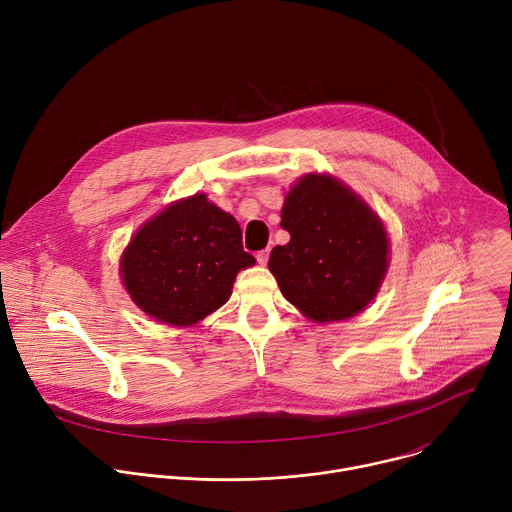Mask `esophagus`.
Masks as SVG:
<instances>
[{
  "mask_svg": "<svg viewBox=\"0 0 512 512\" xmlns=\"http://www.w3.org/2000/svg\"><path fill=\"white\" fill-rule=\"evenodd\" d=\"M255 257H257V261H259V265H265V263L269 261V249H263V251H259Z\"/></svg>",
  "mask_w": 512,
  "mask_h": 512,
  "instance_id": "esophagus-1",
  "label": "esophagus"
}]
</instances>
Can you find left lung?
<instances>
[{"label": "left lung", "instance_id": "8db88e82", "mask_svg": "<svg viewBox=\"0 0 512 512\" xmlns=\"http://www.w3.org/2000/svg\"><path fill=\"white\" fill-rule=\"evenodd\" d=\"M287 245L269 257L281 294L314 322L356 316L377 296L389 267L379 216L328 174L296 182L281 208Z\"/></svg>", "mask_w": 512, "mask_h": 512}]
</instances>
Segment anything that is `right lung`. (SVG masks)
<instances>
[{
    "instance_id": "add662e5",
    "label": "right lung",
    "mask_w": 512,
    "mask_h": 512,
    "mask_svg": "<svg viewBox=\"0 0 512 512\" xmlns=\"http://www.w3.org/2000/svg\"><path fill=\"white\" fill-rule=\"evenodd\" d=\"M253 263L235 216L194 194L135 233L121 277L139 310L164 324L192 326L231 298L237 273Z\"/></svg>"
}]
</instances>
